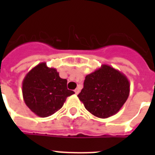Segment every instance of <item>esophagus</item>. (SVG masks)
I'll return each instance as SVG.
<instances>
[{
  "label": "esophagus",
  "instance_id": "obj_1",
  "mask_svg": "<svg viewBox=\"0 0 155 155\" xmlns=\"http://www.w3.org/2000/svg\"><path fill=\"white\" fill-rule=\"evenodd\" d=\"M80 88H76V89H75V93L76 95L79 94V93H80Z\"/></svg>",
  "mask_w": 155,
  "mask_h": 155
}]
</instances>
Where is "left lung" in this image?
Masks as SVG:
<instances>
[{
    "instance_id": "obj_1",
    "label": "left lung",
    "mask_w": 155,
    "mask_h": 155,
    "mask_svg": "<svg viewBox=\"0 0 155 155\" xmlns=\"http://www.w3.org/2000/svg\"><path fill=\"white\" fill-rule=\"evenodd\" d=\"M128 78L107 64L86 75L84 88L78 97L92 115L108 118L119 112L130 91Z\"/></svg>"
}]
</instances>
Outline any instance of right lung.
Segmentation results:
<instances>
[{
	"label": "right lung",
	"mask_w": 155,
	"mask_h": 155,
	"mask_svg": "<svg viewBox=\"0 0 155 155\" xmlns=\"http://www.w3.org/2000/svg\"><path fill=\"white\" fill-rule=\"evenodd\" d=\"M68 80L59 77L55 68L41 63L25 75L22 96L27 107L40 117H47L58 111L66 99L75 92L67 87Z\"/></svg>",
	"instance_id": "obj_1"
}]
</instances>
